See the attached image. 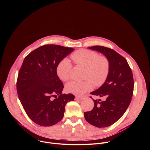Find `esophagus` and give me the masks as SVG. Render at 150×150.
Here are the masks:
<instances>
[{"label":"esophagus","mask_w":150,"mask_h":150,"mask_svg":"<svg viewBox=\"0 0 150 150\" xmlns=\"http://www.w3.org/2000/svg\"><path fill=\"white\" fill-rule=\"evenodd\" d=\"M85 97V96H76L75 98L79 99V100H82V99H83Z\"/></svg>","instance_id":"esophagus-1"}]
</instances>
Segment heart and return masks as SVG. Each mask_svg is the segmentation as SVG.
<instances>
[{"label":"heart","instance_id":"b5f03b06","mask_svg":"<svg viewBox=\"0 0 150 150\" xmlns=\"http://www.w3.org/2000/svg\"><path fill=\"white\" fill-rule=\"evenodd\" d=\"M71 59L77 65L85 68L83 81H71L67 83L66 91L75 95H82L93 90V83L96 86L103 85L108 77L110 63L105 56H99L95 52L82 49L71 55ZM71 63L67 59L61 60L56 66V72L63 81H67L72 69Z\"/></svg>","mask_w":150,"mask_h":150}]
</instances>
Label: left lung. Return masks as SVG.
<instances>
[{
	"mask_svg": "<svg viewBox=\"0 0 150 150\" xmlns=\"http://www.w3.org/2000/svg\"><path fill=\"white\" fill-rule=\"evenodd\" d=\"M97 51L108 59L110 71L108 78L91 94L103 98L93 100L94 108L84 113L89 123L98 127L109 126L117 122L125 113L133 95L134 82L131 68L127 60L114 50L100 46L88 47Z\"/></svg>",
	"mask_w": 150,
	"mask_h": 150,
	"instance_id": "left-lung-1",
	"label": "left lung"
}]
</instances>
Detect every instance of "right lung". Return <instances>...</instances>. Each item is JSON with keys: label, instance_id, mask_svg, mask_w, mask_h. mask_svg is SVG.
Wrapping results in <instances>:
<instances>
[{"label": "right lung", "instance_id": "add662e5", "mask_svg": "<svg viewBox=\"0 0 150 150\" xmlns=\"http://www.w3.org/2000/svg\"><path fill=\"white\" fill-rule=\"evenodd\" d=\"M74 50L45 45L31 52L23 61L16 82L18 97L28 117L40 126L58 123L67 103L74 100L73 94H62L63 84L56 72L57 63Z\"/></svg>", "mask_w": 150, "mask_h": 150}]
</instances>
